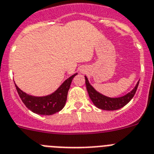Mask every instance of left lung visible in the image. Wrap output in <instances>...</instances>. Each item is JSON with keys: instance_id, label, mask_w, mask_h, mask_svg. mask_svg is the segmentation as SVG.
I'll return each mask as SVG.
<instances>
[{"instance_id": "left-lung-1", "label": "left lung", "mask_w": 154, "mask_h": 154, "mask_svg": "<svg viewBox=\"0 0 154 154\" xmlns=\"http://www.w3.org/2000/svg\"><path fill=\"white\" fill-rule=\"evenodd\" d=\"M85 77L87 91H88L89 97H90L92 102L94 103V105L98 109L107 111L118 110V109H121V108L125 106V105H127L131 101V99L133 98V96L135 95L137 88H138L139 82H140V81H139L136 84V87L125 95L119 97H109L103 95L101 93L97 91L90 85V83L88 80V77L86 76H85Z\"/></svg>"}]
</instances>
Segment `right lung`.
Returning a JSON list of instances; mask_svg holds the SVG:
<instances>
[{
	"label": "right lung",
	"mask_w": 154,
	"mask_h": 154,
	"mask_svg": "<svg viewBox=\"0 0 154 154\" xmlns=\"http://www.w3.org/2000/svg\"><path fill=\"white\" fill-rule=\"evenodd\" d=\"M77 73L72 75L63 83L57 91L51 94L42 97L29 95L15 85L16 90L18 91L21 101L29 110L38 115L50 116L60 112L63 109L67 98L68 91L71 85L72 80Z\"/></svg>",
	"instance_id": "1"
}]
</instances>
